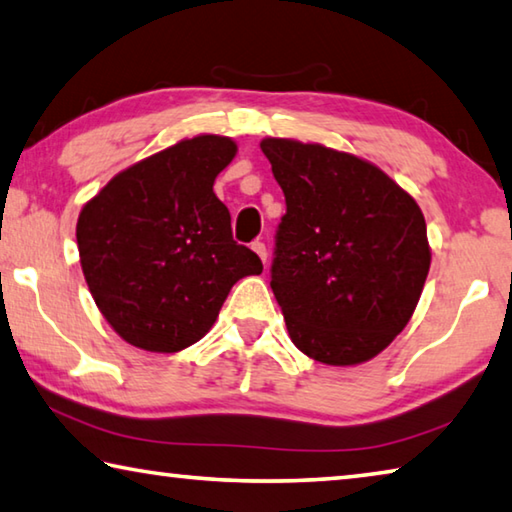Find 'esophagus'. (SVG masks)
Instances as JSON below:
<instances>
[{
	"instance_id": "esophagus-1",
	"label": "esophagus",
	"mask_w": 512,
	"mask_h": 512,
	"mask_svg": "<svg viewBox=\"0 0 512 512\" xmlns=\"http://www.w3.org/2000/svg\"><path fill=\"white\" fill-rule=\"evenodd\" d=\"M250 248H253L255 250V253L259 255V259H262V262L266 264V259H268V253H266V244H264V241H253V246H250Z\"/></svg>"
}]
</instances>
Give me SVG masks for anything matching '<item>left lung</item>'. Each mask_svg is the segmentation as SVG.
<instances>
[{"instance_id":"left-lung-1","label":"left lung","mask_w":512,"mask_h":512,"mask_svg":"<svg viewBox=\"0 0 512 512\" xmlns=\"http://www.w3.org/2000/svg\"><path fill=\"white\" fill-rule=\"evenodd\" d=\"M282 187L271 289L293 345L327 366H357L409 323L431 264L409 192L357 155L266 137Z\"/></svg>"}]
</instances>
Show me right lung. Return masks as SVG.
I'll return each instance as SVG.
<instances>
[{
	"mask_svg": "<svg viewBox=\"0 0 512 512\" xmlns=\"http://www.w3.org/2000/svg\"><path fill=\"white\" fill-rule=\"evenodd\" d=\"M235 155L230 137L198 135L119 171L83 205L85 282L135 348L180 352L201 341L235 282L262 273V259L232 239L212 189Z\"/></svg>",
	"mask_w": 512,
	"mask_h": 512,
	"instance_id": "1",
	"label": "right lung"
}]
</instances>
